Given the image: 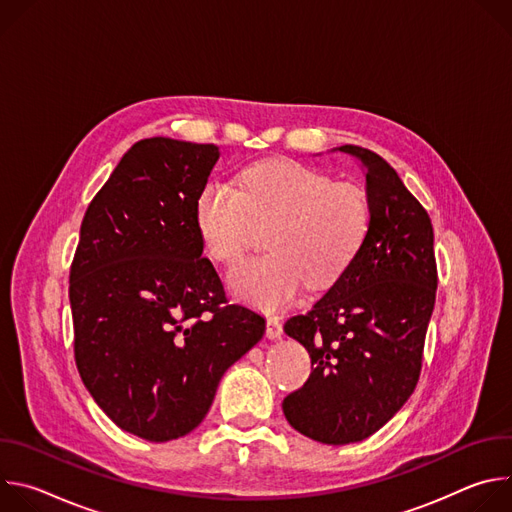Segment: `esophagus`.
I'll use <instances>...</instances> for the list:
<instances>
[{
  "label": "esophagus",
  "instance_id": "obj_1",
  "mask_svg": "<svg viewBox=\"0 0 512 512\" xmlns=\"http://www.w3.org/2000/svg\"><path fill=\"white\" fill-rule=\"evenodd\" d=\"M265 336L269 340H279L283 336V328H281V322L277 316H269L267 318V328H265Z\"/></svg>",
  "mask_w": 512,
  "mask_h": 512
}]
</instances>
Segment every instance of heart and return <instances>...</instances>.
Here are the masks:
<instances>
[{
    "label": "heart",
    "instance_id": "heart-1",
    "mask_svg": "<svg viewBox=\"0 0 512 512\" xmlns=\"http://www.w3.org/2000/svg\"><path fill=\"white\" fill-rule=\"evenodd\" d=\"M194 218L206 253L221 263L241 259L255 227L273 225L271 253L237 265L229 283L241 300L277 310L294 302L306 281L324 287L344 273L367 241L373 210L360 184L269 160L243 172L241 190L227 182L204 184Z\"/></svg>",
    "mask_w": 512,
    "mask_h": 512
}]
</instances>
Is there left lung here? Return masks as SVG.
Listing matches in <instances>:
<instances>
[{
  "label": "left lung",
  "mask_w": 512,
  "mask_h": 512,
  "mask_svg": "<svg viewBox=\"0 0 512 512\" xmlns=\"http://www.w3.org/2000/svg\"><path fill=\"white\" fill-rule=\"evenodd\" d=\"M356 158L371 200V231L354 261L285 334L312 358L306 385L281 407L314 442L344 446L381 429L411 397L435 304L433 227L419 200L375 152L340 145Z\"/></svg>",
  "instance_id": "left-lung-1"
}]
</instances>
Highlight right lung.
I'll use <instances>...</instances> for the list:
<instances>
[{
    "mask_svg": "<svg viewBox=\"0 0 512 512\" xmlns=\"http://www.w3.org/2000/svg\"><path fill=\"white\" fill-rule=\"evenodd\" d=\"M221 156L212 143H133L89 204L70 267L75 358L107 417L170 442L206 417L225 371L265 334L229 304L202 257L196 198Z\"/></svg>",
    "mask_w": 512,
    "mask_h": 512,
    "instance_id": "1",
    "label": "right lung"
}]
</instances>
